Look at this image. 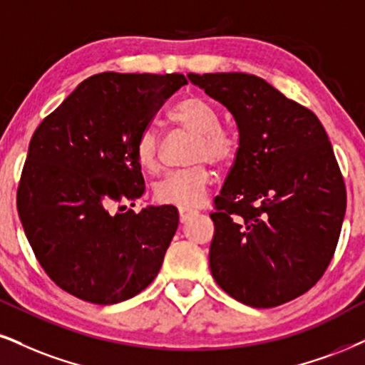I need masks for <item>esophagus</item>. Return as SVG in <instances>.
Listing matches in <instances>:
<instances>
[{
  "mask_svg": "<svg viewBox=\"0 0 365 365\" xmlns=\"http://www.w3.org/2000/svg\"><path fill=\"white\" fill-rule=\"evenodd\" d=\"M197 213L196 210H190V208H179V220H181V223H186L187 220L191 217H195Z\"/></svg>",
  "mask_w": 365,
  "mask_h": 365,
  "instance_id": "esophagus-1",
  "label": "esophagus"
}]
</instances>
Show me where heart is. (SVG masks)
I'll use <instances>...</instances> for the list:
<instances>
[{
  "label": "heart",
  "mask_w": 365,
  "mask_h": 365,
  "mask_svg": "<svg viewBox=\"0 0 365 365\" xmlns=\"http://www.w3.org/2000/svg\"><path fill=\"white\" fill-rule=\"evenodd\" d=\"M170 120L195 135L187 152V160L192 164L165 174L154 190L155 200L160 205L190 208L205 200L213 181V173L206 162L220 169L232 165L240 152V137L232 127L220 123L217 108L200 96H191L179 103L170 113ZM135 155L147 173L155 174L160 169V140L154 128L140 133Z\"/></svg>",
  "instance_id": "heart-1"
}]
</instances>
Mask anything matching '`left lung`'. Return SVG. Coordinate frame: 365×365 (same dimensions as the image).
<instances>
[{
    "mask_svg": "<svg viewBox=\"0 0 365 365\" xmlns=\"http://www.w3.org/2000/svg\"><path fill=\"white\" fill-rule=\"evenodd\" d=\"M228 108L240 152L220 195L210 269L233 299L274 308L320 281L347 208L328 135L307 106L242 73L187 74Z\"/></svg>",
    "mask_w": 365,
    "mask_h": 365,
    "instance_id": "8db88e82",
    "label": "left lung"
}]
</instances>
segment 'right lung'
Listing matches in <instances>:
<instances>
[{
    "label": "right lung",
    "instance_id": "obj_1",
    "mask_svg": "<svg viewBox=\"0 0 365 365\" xmlns=\"http://www.w3.org/2000/svg\"><path fill=\"white\" fill-rule=\"evenodd\" d=\"M186 83L182 74L91 76L31 135L18 217L45 274L76 298L120 303L160 271L178 210H121L145 191L138 137ZM113 202L120 210L115 215L107 210Z\"/></svg>",
    "mask_w": 365,
    "mask_h": 365
}]
</instances>
